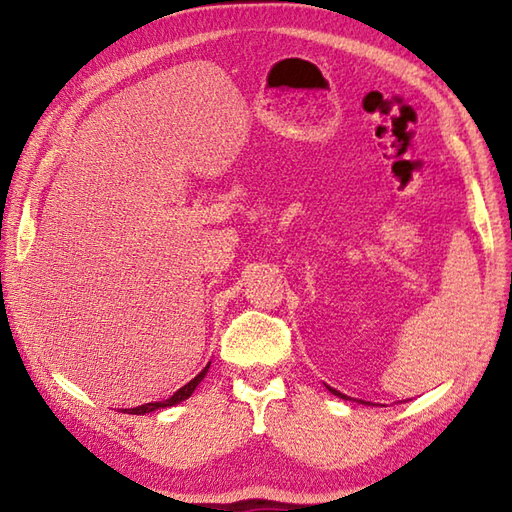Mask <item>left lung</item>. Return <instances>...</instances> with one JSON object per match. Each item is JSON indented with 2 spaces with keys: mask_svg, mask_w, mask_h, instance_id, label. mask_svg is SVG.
<instances>
[{
  "mask_svg": "<svg viewBox=\"0 0 512 512\" xmlns=\"http://www.w3.org/2000/svg\"><path fill=\"white\" fill-rule=\"evenodd\" d=\"M328 389L332 391V394H334V396H339V398H345V400H350V398H347L345 394H341V391H336V389H332V387H328Z\"/></svg>",
  "mask_w": 512,
  "mask_h": 512,
  "instance_id": "8db88e82",
  "label": "left lung"
}]
</instances>
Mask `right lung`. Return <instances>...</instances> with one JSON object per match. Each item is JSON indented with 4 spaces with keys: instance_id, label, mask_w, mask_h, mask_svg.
<instances>
[{
    "instance_id": "right-lung-1",
    "label": "right lung",
    "mask_w": 512,
    "mask_h": 512,
    "mask_svg": "<svg viewBox=\"0 0 512 512\" xmlns=\"http://www.w3.org/2000/svg\"><path fill=\"white\" fill-rule=\"evenodd\" d=\"M211 365V363H209ZM209 365H206L202 372L195 376L193 380H189L187 385L184 387H180L176 394H173L171 398H167V400H160V402H147V405H140V407H134V409H123L125 413H134V416H143V413H149V411H156V409H165V407H173V405H178V402H182V400H187L193 391H195V387H198L200 383H202V378L206 376V372H209Z\"/></svg>"
}]
</instances>
